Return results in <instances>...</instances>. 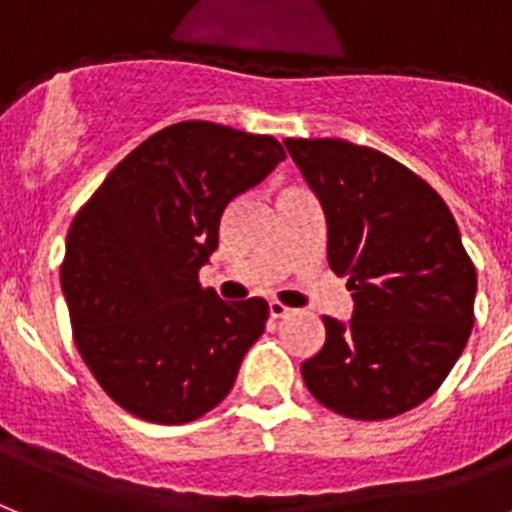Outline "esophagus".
<instances>
[{
	"mask_svg": "<svg viewBox=\"0 0 512 512\" xmlns=\"http://www.w3.org/2000/svg\"><path fill=\"white\" fill-rule=\"evenodd\" d=\"M289 315H294V309L291 307H286V304L283 302H278V299H273V302H270V317H289Z\"/></svg>",
	"mask_w": 512,
	"mask_h": 512,
	"instance_id": "34e87169",
	"label": "esophagus"
}]
</instances>
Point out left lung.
I'll return each instance as SVG.
<instances>
[{
    "label": "left lung",
    "mask_w": 512,
    "mask_h": 512,
    "mask_svg": "<svg viewBox=\"0 0 512 512\" xmlns=\"http://www.w3.org/2000/svg\"><path fill=\"white\" fill-rule=\"evenodd\" d=\"M320 197L328 263L349 276L351 322L322 317L325 346L302 364L325 409L380 422L442 385L474 328L476 268L458 223L422 176L341 137H286Z\"/></svg>",
    "instance_id": "obj_1"
}]
</instances>
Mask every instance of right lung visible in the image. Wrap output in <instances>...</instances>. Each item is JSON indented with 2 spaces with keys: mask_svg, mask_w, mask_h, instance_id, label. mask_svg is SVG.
<instances>
[{
  "mask_svg": "<svg viewBox=\"0 0 512 512\" xmlns=\"http://www.w3.org/2000/svg\"><path fill=\"white\" fill-rule=\"evenodd\" d=\"M283 158L276 137L190 119L137 145L77 210L62 260L72 338L137 419L195 422L234 388L270 307L223 302L200 268L223 208Z\"/></svg>",
  "mask_w": 512,
  "mask_h": 512,
  "instance_id": "add662e5",
  "label": "right lung"
}]
</instances>
